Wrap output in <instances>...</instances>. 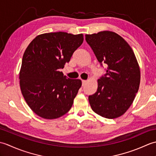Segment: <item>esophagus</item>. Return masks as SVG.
<instances>
[{
    "label": "esophagus",
    "mask_w": 156,
    "mask_h": 156,
    "mask_svg": "<svg viewBox=\"0 0 156 156\" xmlns=\"http://www.w3.org/2000/svg\"><path fill=\"white\" fill-rule=\"evenodd\" d=\"M82 86H84V85L86 84V83H87V80H82Z\"/></svg>",
    "instance_id": "obj_1"
}]
</instances>
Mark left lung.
Masks as SVG:
<instances>
[{
	"label": "left lung",
	"instance_id": "1",
	"mask_svg": "<svg viewBox=\"0 0 156 156\" xmlns=\"http://www.w3.org/2000/svg\"><path fill=\"white\" fill-rule=\"evenodd\" d=\"M106 74L98 80L97 91L88 97L92 111L102 117L115 119L128 110L138 92L140 69L133 49L115 32L104 31L86 35Z\"/></svg>",
	"mask_w": 156,
	"mask_h": 156
}]
</instances>
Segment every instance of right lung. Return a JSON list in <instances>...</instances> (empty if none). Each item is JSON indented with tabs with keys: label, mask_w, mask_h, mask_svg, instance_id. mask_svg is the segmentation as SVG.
I'll return each mask as SVG.
<instances>
[{
	"label": "right lung",
	"mask_w": 156,
	"mask_h": 156,
	"mask_svg": "<svg viewBox=\"0 0 156 156\" xmlns=\"http://www.w3.org/2000/svg\"><path fill=\"white\" fill-rule=\"evenodd\" d=\"M83 40L82 34L48 33L37 35L25 49L20 87L28 106L39 117L57 119L71 108L82 81L66 78L59 69Z\"/></svg>",
	"instance_id": "obj_1"
}]
</instances>
